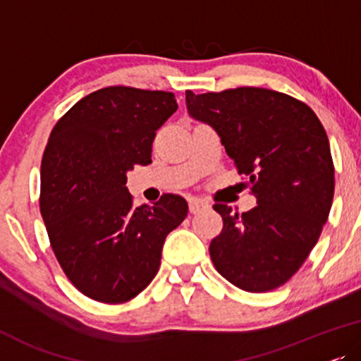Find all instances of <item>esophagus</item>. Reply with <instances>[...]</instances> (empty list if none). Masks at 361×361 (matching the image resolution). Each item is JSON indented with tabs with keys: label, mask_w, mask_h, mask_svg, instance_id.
Returning <instances> with one entry per match:
<instances>
[{
	"label": "esophagus",
	"mask_w": 361,
	"mask_h": 361,
	"mask_svg": "<svg viewBox=\"0 0 361 361\" xmlns=\"http://www.w3.org/2000/svg\"><path fill=\"white\" fill-rule=\"evenodd\" d=\"M207 202L201 201V200H196V197H192V200H190V211L192 212V214H197V212L204 211L207 209Z\"/></svg>",
	"instance_id": "esophagus-1"
}]
</instances>
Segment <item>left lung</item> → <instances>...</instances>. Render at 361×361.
<instances>
[{
    "label": "left lung",
    "mask_w": 361,
    "mask_h": 361,
    "mask_svg": "<svg viewBox=\"0 0 361 361\" xmlns=\"http://www.w3.org/2000/svg\"><path fill=\"white\" fill-rule=\"evenodd\" d=\"M186 109L217 132L257 197L242 214L214 206L224 219L209 245L216 270L250 293L281 286L311 253L331 212L334 164L321 121L301 101L265 88L186 91Z\"/></svg>",
    "instance_id": "obj_1"
}]
</instances>
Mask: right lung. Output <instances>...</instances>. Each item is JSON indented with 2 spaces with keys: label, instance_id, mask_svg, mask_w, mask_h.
Wrapping results in <instances>:
<instances>
[{
  "label": "right lung",
  "instance_id": "right-lung-1",
  "mask_svg": "<svg viewBox=\"0 0 361 361\" xmlns=\"http://www.w3.org/2000/svg\"><path fill=\"white\" fill-rule=\"evenodd\" d=\"M173 93L109 86L80 99L50 132L40 166V214L65 275L94 301L119 304L159 271L169 233L188 214L181 196L132 206L134 165H149Z\"/></svg>",
  "mask_w": 361,
  "mask_h": 361
}]
</instances>
